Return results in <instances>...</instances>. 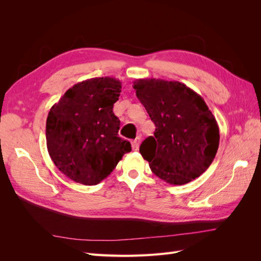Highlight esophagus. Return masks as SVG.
<instances>
[{
    "mask_svg": "<svg viewBox=\"0 0 261 261\" xmlns=\"http://www.w3.org/2000/svg\"><path fill=\"white\" fill-rule=\"evenodd\" d=\"M140 139H141V137L137 136L135 139L132 141V148H133L134 151H137V150H138L139 144H140Z\"/></svg>",
    "mask_w": 261,
    "mask_h": 261,
    "instance_id": "1",
    "label": "esophagus"
}]
</instances>
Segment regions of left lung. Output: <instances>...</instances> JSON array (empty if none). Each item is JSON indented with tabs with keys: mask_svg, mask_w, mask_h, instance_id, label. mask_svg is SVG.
<instances>
[{
	"mask_svg": "<svg viewBox=\"0 0 261 261\" xmlns=\"http://www.w3.org/2000/svg\"><path fill=\"white\" fill-rule=\"evenodd\" d=\"M136 96L155 125L139 152L154 174L172 185L200 176L219 148V126L206 102L186 85L155 78L134 82Z\"/></svg>",
	"mask_w": 261,
	"mask_h": 261,
	"instance_id": "1",
	"label": "left lung"
}]
</instances>
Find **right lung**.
I'll return each mask as SVG.
<instances>
[{
  "label": "right lung",
  "mask_w": 261,
  "mask_h": 261,
  "mask_svg": "<svg viewBox=\"0 0 261 261\" xmlns=\"http://www.w3.org/2000/svg\"><path fill=\"white\" fill-rule=\"evenodd\" d=\"M122 83L96 77L74 85L46 118V147L52 161L68 178L97 185L111 174L132 150L118 136L120 120L113 113Z\"/></svg>",
  "instance_id": "obj_1"
}]
</instances>
